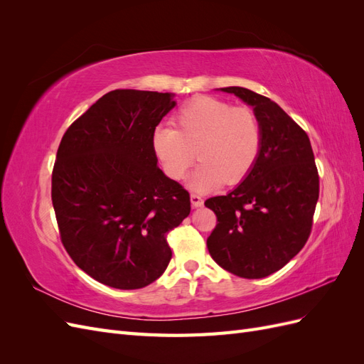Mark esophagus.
<instances>
[{"label": "esophagus", "instance_id": "esophagus-1", "mask_svg": "<svg viewBox=\"0 0 364 364\" xmlns=\"http://www.w3.org/2000/svg\"><path fill=\"white\" fill-rule=\"evenodd\" d=\"M191 205L194 206V208H199V206H202L203 205V199L202 197L199 196V194H191Z\"/></svg>", "mask_w": 364, "mask_h": 364}]
</instances>
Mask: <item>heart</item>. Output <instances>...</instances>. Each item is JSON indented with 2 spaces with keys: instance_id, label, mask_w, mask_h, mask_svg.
I'll return each mask as SVG.
<instances>
[{
  "instance_id": "1",
  "label": "heart",
  "mask_w": 364,
  "mask_h": 364,
  "mask_svg": "<svg viewBox=\"0 0 364 364\" xmlns=\"http://www.w3.org/2000/svg\"><path fill=\"white\" fill-rule=\"evenodd\" d=\"M262 146V129L249 107H234L214 97H197L174 117V129L158 126L151 149L164 173L179 181L197 158L190 186L209 191L237 185L255 167Z\"/></svg>"
}]
</instances>
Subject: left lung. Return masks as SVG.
Here are the masks:
<instances>
[{"mask_svg": "<svg viewBox=\"0 0 364 364\" xmlns=\"http://www.w3.org/2000/svg\"><path fill=\"white\" fill-rule=\"evenodd\" d=\"M253 107L262 129L255 167L235 190L205 205L217 215L206 240L220 267L246 279L278 272L305 246L318 199L311 142L270 98L246 87H220Z\"/></svg>", "mask_w": 364, "mask_h": 364, "instance_id": "8db88e82", "label": "left lung"}]
</instances>
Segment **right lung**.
Here are the masks:
<instances>
[{"label": "right lung", "mask_w": 364, "mask_h": 364, "mask_svg": "<svg viewBox=\"0 0 364 364\" xmlns=\"http://www.w3.org/2000/svg\"><path fill=\"white\" fill-rule=\"evenodd\" d=\"M173 94L115 90L77 118L58 149L51 200L63 247L95 281L135 290L167 269V235L190 193L158 167L151 134Z\"/></svg>", "instance_id": "add662e5"}]
</instances>
